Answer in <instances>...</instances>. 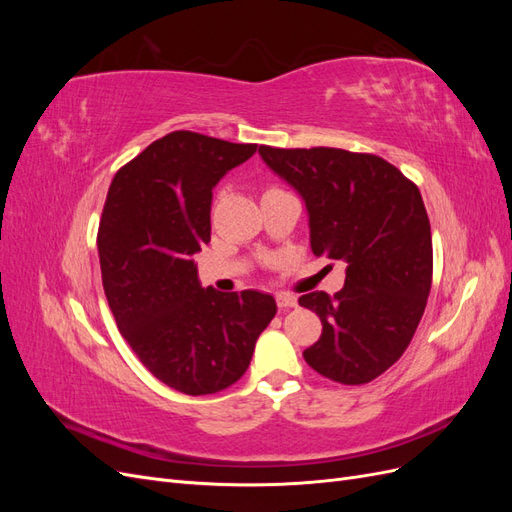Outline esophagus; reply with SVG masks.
<instances>
[{
	"label": "esophagus",
	"instance_id": "obj_1",
	"mask_svg": "<svg viewBox=\"0 0 512 512\" xmlns=\"http://www.w3.org/2000/svg\"><path fill=\"white\" fill-rule=\"evenodd\" d=\"M275 299H277V305H280L282 309L297 305V297H292V294H288V292H277Z\"/></svg>",
	"mask_w": 512,
	"mask_h": 512
}]
</instances>
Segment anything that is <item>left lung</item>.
<instances>
[{"mask_svg": "<svg viewBox=\"0 0 512 512\" xmlns=\"http://www.w3.org/2000/svg\"><path fill=\"white\" fill-rule=\"evenodd\" d=\"M258 153L303 198L312 252L346 262L333 297H299L322 322L303 359L339 384L371 382L406 352L427 305L433 256L423 196L371 153L265 145Z\"/></svg>", "mask_w": 512, "mask_h": 512, "instance_id": "8db88e82", "label": "left lung"}]
</instances>
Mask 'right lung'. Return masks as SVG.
<instances>
[{"mask_svg": "<svg viewBox=\"0 0 512 512\" xmlns=\"http://www.w3.org/2000/svg\"><path fill=\"white\" fill-rule=\"evenodd\" d=\"M256 147L170 132L108 188L98 232L108 305L138 361L185 395L235 384L277 312L267 292L203 288L192 260L211 241L213 188Z\"/></svg>", "mask_w": 512, "mask_h": 512, "instance_id": "obj_1", "label": "right lung"}]
</instances>
